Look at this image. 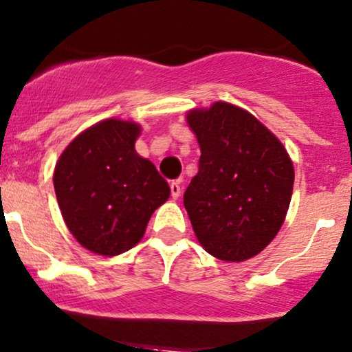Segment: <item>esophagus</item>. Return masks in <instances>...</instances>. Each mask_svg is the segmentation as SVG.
Returning a JSON list of instances; mask_svg holds the SVG:
<instances>
[{
  "label": "esophagus",
  "instance_id": "esophagus-1",
  "mask_svg": "<svg viewBox=\"0 0 352 352\" xmlns=\"http://www.w3.org/2000/svg\"><path fill=\"white\" fill-rule=\"evenodd\" d=\"M180 184H182V180L180 179L173 180V182L170 184V194H172L173 199H179L180 194H182V185Z\"/></svg>",
  "mask_w": 352,
  "mask_h": 352
}]
</instances>
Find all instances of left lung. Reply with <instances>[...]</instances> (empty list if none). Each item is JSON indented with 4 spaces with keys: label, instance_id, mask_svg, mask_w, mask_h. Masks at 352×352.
<instances>
[{
    "label": "left lung",
    "instance_id": "obj_1",
    "mask_svg": "<svg viewBox=\"0 0 352 352\" xmlns=\"http://www.w3.org/2000/svg\"><path fill=\"white\" fill-rule=\"evenodd\" d=\"M187 123L202 153L184 206L200 245L227 262L257 256L279 232L291 204L294 167L287 150L232 103L190 110Z\"/></svg>",
    "mask_w": 352,
    "mask_h": 352
}]
</instances>
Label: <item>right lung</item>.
Returning <instances> with one entry per match:
<instances>
[{
	"instance_id": "add662e5",
	"label": "right lung",
	"mask_w": 352,
	"mask_h": 352,
	"mask_svg": "<svg viewBox=\"0 0 352 352\" xmlns=\"http://www.w3.org/2000/svg\"><path fill=\"white\" fill-rule=\"evenodd\" d=\"M138 135V123L103 120L73 138L56 162L53 185L65 223L100 256L137 245L170 195L155 165L135 150Z\"/></svg>"
}]
</instances>
